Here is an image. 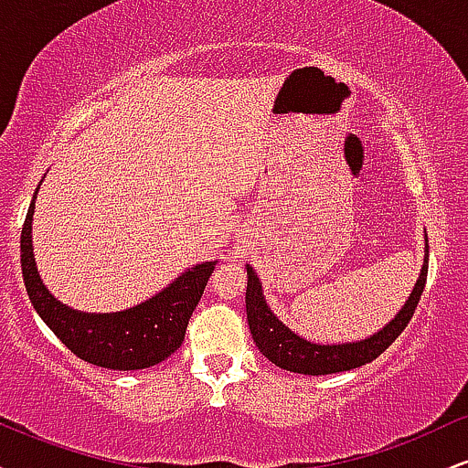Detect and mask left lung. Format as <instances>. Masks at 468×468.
Returning a JSON list of instances; mask_svg holds the SVG:
<instances>
[{
  "label": "left lung",
  "instance_id": "left-lung-1",
  "mask_svg": "<svg viewBox=\"0 0 468 468\" xmlns=\"http://www.w3.org/2000/svg\"><path fill=\"white\" fill-rule=\"evenodd\" d=\"M427 268H429V239L424 233V261L420 268V275L416 279L411 294L394 319L385 324L378 332L361 338V341H347V343H314L308 338L294 335L283 321L277 319L264 297V288H261L260 277L252 271L250 264H246V275H249V283H246V319H249V327L252 341H255L257 350H260L271 363L277 367L288 369L294 374H308V376H321V374H336L346 372V369L361 367L365 363H372L376 356H380L391 343L399 338V335L410 324L416 310L420 294L424 290V282H427Z\"/></svg>",
  "mask_w": 468,
  "mask_h": 468
}]
</instances>
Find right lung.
<instances>
[{"label":"right lung","instance_id":"1","mask_svg":"<svg viewBox=\"0 0 468 468\" xmlns=\"http://www.w3.org/2000/svg\"><path fill=\"white\" fill-rule=\"evenodd\" d=\"M39 186L32 196L28 216L21 229V275L32 308L69 352L96 367L127 372L163 363L185 341L186 324L218 260L186 268L154 297L121 313H83L69 308L46 288L37 271L32 216Z\"/></svg>","mask_w":468,"mask_h":468}]
</instances>
